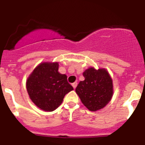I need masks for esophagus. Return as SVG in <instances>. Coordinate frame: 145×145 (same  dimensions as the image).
<instances>
[{
  "label": "esophagus",
  "mask_w": 145,
  "mask_h": 145,
  "mask_svg": "<svg viewBox=\"0 0 145 145\" xmlns=\"http://www.w3.org/2000/svg\"><path fill=\"white\" fill-rule=\"evenodd\" d=\"M72 85L73 88H74V89H75V88H76V87H77V82H75L72 83Z\"/></svg>",
  "instance_id": "obj_1"
}]
</instances>
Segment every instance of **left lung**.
I'll list each match as a JSON object with an SVG mask.
<instances>
[{
	"mask_svg": "<svg viewBox=\"0 0 145 145\" xmlns=\"http://www.w3.org/2000/svg\"><path fill=\"white\" fill-rule=\"evenodd\" d=\"M84 81H80L75 89L82 104L89 111L104 108L112 98L113 82L106 69L89 68L83 72Z\"/></svg>",
	"mask_w": 145,
	"mask_h": 145,
	"instance_id": "obj_1",
	"label": "left lung"
}]
</instances>
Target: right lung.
Returning <instances> with one entry per match:
<instances>
[{"label": "right lung", "mask_w": 145, "mask_h": 145, "mask_svg": "<svg viewBox=\"0 0 145 145\" xmlns=\"http://www.w3.org/2000/svg\"><path fill=\"white\" fill-rule=\"evenodd\" d=\"M27 90L34 104L45 111H53L73 87L67 76L58 72V63H42L27 80Z\"/></svg>", "instance_id": "add662e5"}]
</instances>
